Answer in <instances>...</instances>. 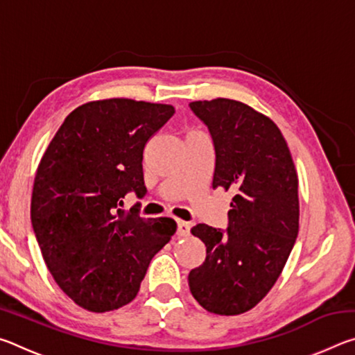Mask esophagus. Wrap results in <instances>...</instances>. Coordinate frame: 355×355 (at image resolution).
Instances as JSON below:
<instances>
[{"mask_svg": "<svg viewBox=\"0 0 355 355\" xmlns=\"http://www.w3.org/2000/svg\"><path fill=\"white\" fill-rule=\"evenodd\" d=\"M191 232V224L189 222H184V220H178L177 222V235L178 236H188Z\"/></svg>", "mask_w": 355, "mask_h": 355, "instance_id": "34e87169", "label": "esophagus"}]
</instances>
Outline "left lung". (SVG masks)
<instances>
[{"instance_id":"1","label":"left lung","mask_w":355,"mask_h":355,"mask_svg":"<svg viewBox=\"0 0 355 355\" xmlns=\"http://www.w3.org/2000/svg\"><path fill=\"white\" fill-rule=\"evenodd\" d=\"M189 107L211 136L213 188L235 191L227 228L192 227L207 258L189 272V290L211 313L239 315L266 296L296 243L297 173L271 119L228 98Z\"/></svg>"}]
</instances>
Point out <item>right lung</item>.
Here are the masks:
<instances>
[{
  "mask_svg": "<svg viewBox=\"0 0 355 355\" xmlns=\"http://www.w3.org/2000/svg\"><path fill=\"white\" fill-rule=\"evenodd\" d=\"M173 114L128 98L91 101L69 114L42 156L33 230L53 279L83 309L103 313L131 302L177 230L173 219L141 218V202L120 208L128 192L147 194L144 147Z\"/></svg>",
  "mask_w": 355,
  "mask_h": 355,
  "instance_id": "obj_1",
  "label": "right lung"
}]
</instances>
